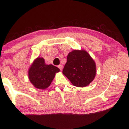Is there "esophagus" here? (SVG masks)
Wrapping results in <instances>:
<instances>
[{"label": "esophagus", "instance_id": "esophagus-1", "mask_svg": "<svg viewBox=\"0 0 129 129\" xmlns=\"http://www.w3.org/2000/svg\"><path fill=\"white\" fill-rule=\"evenodd\" d=\"M57 67L59 68V69L60 70H62V69H63V66H62V65H59L58 66H57Z\"/></svg>", "mask_w": 129, "mask_h": 129}]
</instances>
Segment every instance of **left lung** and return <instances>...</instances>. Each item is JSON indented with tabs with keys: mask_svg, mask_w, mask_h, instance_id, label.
<instances>
[{
	"mask_svg": "<svg viewBox=\"0 0 129 129\" xmlns=\"http://www.w3.org/2000/svg\"><path fill=\"white\" fill-rule=\"evenodd\" d=\"M62 73L75 86L85 87L95 77V62L87 51L73 50L68 54Z\"/></svg>",
	"mask_w": 129,
	"mask_h": 129,
	"instance_id": "8db88e82",
	"label": "left lung"
}]
</instances>
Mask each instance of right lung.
Segmentation results:
<instances>
[{
  "instance_id": "1",
  "label": "right lung",
  "mask_w": 129,
  "mask_h": 129,
  "mask_svg": "<svg viewBox=\"0 0 129 129\" xmlns=\"http://www.w3.org/2000/svg\"><path fill=\"white\" fill-rule=\"evenodd\" d=\"M59 69L53 65H46L42 57H38L33 63L28 72L29 79L36 88L45 89L50 86L56 73Z\"/></svg>"
}]
</instances>
